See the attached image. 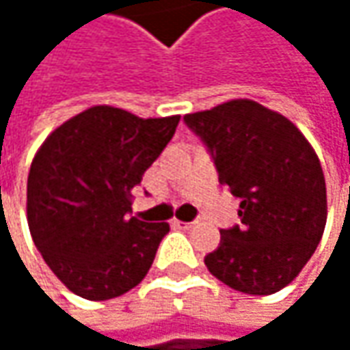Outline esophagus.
I'll return each instance as SVG.
<instances>
[{
    "label": "esophagus",
    "mask_w": 350,
    "mask_h": 350,
    "mask_svg": "<svg viewBox=\"0 0 350 350\" xmlns=\"http://www.w3.org/2000/svg\"><path fill=\"white\" fill-rule=\"evenodd\" d=\"M174 225L178 229H190L194 223H190V221H188V223H186V221H174Z\"/></svg>",
    "instance_id": "obj_1"
}]
</instances>
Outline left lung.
Instances as JSON below:
<instances>
[{
	"label": "left lung",
	"mask_w": 350,
	"mask_h": 350,
	"mask_svg": "<svg viewBox=\"0 0 350 350\" xmlns=\"http://www.w3.org/2000/svg\"><path fill=\"white\" fill-rule=\"evenodd\" d=\"M184 123L204 144L219 182L241 200V223L221 231L204 265L237 292H280L308 263L326 225L312 146L290 119L247 99L184 115Z\"/></svg>",
	"instance_id": "1"
}]
</instances>
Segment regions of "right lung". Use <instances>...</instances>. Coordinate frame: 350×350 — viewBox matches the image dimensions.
Masks as SVG:
<instances>
[{"instance_id": "1", "label": "right lung", "mask_w": 350, "mask_h": 350, "mask_svg": "<svg viewBox=\"0 0 350 350\" xmlns=\"http://www.w3.org/2000/svg\"><path fill=\"white\" fill-rule=\"evenodd\" d=\"M180 115L139 119L91 107L54 129L28 174V225L54 275L77 296L111 300L150 271L168 223L131 217V188L158 160Z\"/></svg>"}]
</instances>
